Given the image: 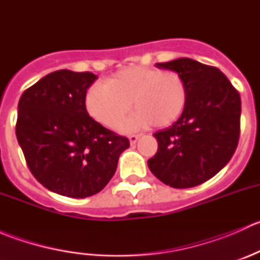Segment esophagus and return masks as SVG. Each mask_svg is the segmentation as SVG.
Masks as SVG:
<instances>
[{
    "label": "esophagus",
    "mask_w": 260,
    "mask_h": 260,
    "mask_svg": "<svg viewBox=\"0 0 260 260\" xmlns=\"http://www.w3.org/2000/svg\"><path fill=\"white\" fill-rule=\"evenodd\" d=\"M140 137H141L140 135H131V136H129V142H131V145H135V143L137 142L138 140H140Z\"/></svg>",
    "instance_id": "34e87169"
}]
</instances>
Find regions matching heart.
<instances>
[{
	"instance_id": "b5f03b06",
	"label": "heart",
	"mask_w": 260,
	"mask_h": 260,
	"mask_svg": "<svg viewBox=\"0 0 260 260\" xmlns=\"http://www.w3.org/2000/svg\"><path fill=\"white\" fill-rule=\"evenodd\" d=\"M186 102L187 86L179 73L143 67L120 70L106 84L91 85L85 96L89 114L108 127L119 124L132 104L136 114L122 129L167 127L182 114Z\"/></svg>"
}]
</instances>
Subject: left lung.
Masks as SVG:
<instances>
[{
    "mask_svg": "<svg viewBox=\"0 0 260 260\" xmlns=\"http://www.w3.org/2000/svg\"><path fill=\"white\" fill-rule=\"evenodd\" d=\"M156 67L183 78L187 102L177 122L153 135L158 149L148 159V167L171 187H193L214 177L237 149L242 113L239 91L217 68L188 57Z\"/></svg>",
    "mask_w": 260,
    "mask_h": 260,
    "instance_id": "1",
    "label": "left lung"
}]
</instances>
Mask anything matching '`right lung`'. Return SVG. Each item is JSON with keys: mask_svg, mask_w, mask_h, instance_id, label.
<instances>
[{"mask_svg": "<svg viewBox=\"0 0 260 260\" xmlns=\"http://www.w3.org/2000/svg\"><path fill=\"white\" fill-rule=\"evenodd\" d=\"M96 78L89 72L57 70L26 89L18 102L16 137L31 174L68 198L103 190L119 154L129 147L128 138L86 112V90Z\"/></svg>", "mask_w": 260, "mask_h": 260, "instance_id": "1", "label": "right lung"}]
</instances>
